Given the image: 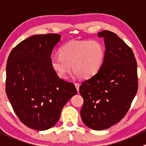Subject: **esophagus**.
<instances>
[{"mask_svg": "<svg viewBox=\"0 0 146 146\" xmlns=\"http://www.w3.org/2000/svg\"><path fill=\"white\" fill-rule=\"evenodd\" d=\"M75 86H76V89H77V90H78H78H79V86H80V84H79V83H75Z\"/></svg>", "mask_w": 146, "mask_h": 146, "instance_id": "esophagus-1", "label": "esophagus"}]
</instances>
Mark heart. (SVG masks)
Wrapping results in <instances>:
<instances>
[{
	"label": "heart",
	"mask_w": 146,
	"mask_h": 146,
	"mask_svg": "<svg viewBox=\"0 0 146 146\" xmlns=\"http://www.w3.org/2000/svg\"><path fill=\"white\" fill-rule=\"evenodd\" d=\"M60 55L53 54L50 57V66L58 77L66 79L73 68L76 76L88 79L100 70L105 48L98 40H72L60 48Z\"/></svg>",
	"instance_id": "obj_1"
}]
</instances>
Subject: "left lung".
<instances>
[{
	"label": "left lung",
	"mask_w": 146,
	"mask_h": 146,
	"mask_svg": "<svg viewBox=\"0 0 146 146\" xmlns=\"http://www.w3.org/2000/svg\"><path fill=\"white\" fill-rule=\"evenodd\" d=\"M106 50L103 64L79 88L83 105L80 116L96 131L107 129L123 119L138 90L137 63L131 48L114 33L103 31Z\"/></svg>",
	"instance_id": "left-lung-1"
}]
</instances>
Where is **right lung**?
Returning a JSON list of instances; mask_svg holds the SVG:
<instances>
[{
	"instance_id": "right-lung-1",
	"label": "right lung",
	"mask_w": 146,
	"mask_h": 146,
	"mask_svg": "<svg viewBox=\"0 0 146 146\" xmlns=\"http://www.w3.org/2000/svg\"><path fill=\"white\" fill-rule=\"evenodd\" d=\"M60 38L56 33L32 35L18 43L7 60L5 93L18 118L32 129L54 126L63 108L77 93L74 84L60 78L50 66Z\"/></svg>"
}]
</instances>
